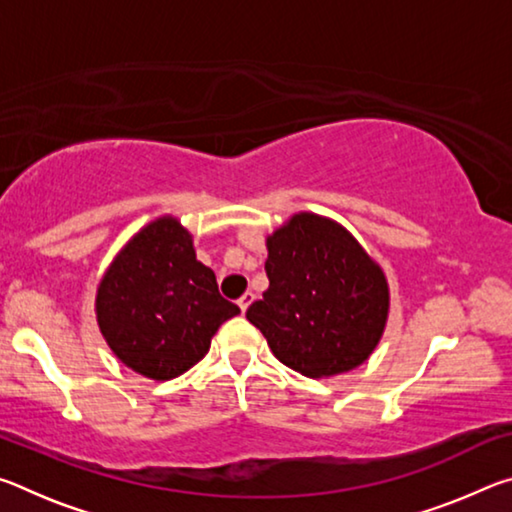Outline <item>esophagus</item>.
<instances>
[{
    "mask_svg": "<svg viewBox=\"0 0 512 512\" xmlns=\"http://www.w3.org/2000/svg\"><path fill=\"white\" fill-rule=\"evenodd\" d=\"M255 300V296H253V293H250V291H246L244 293V296H241L239 300H237V305H239V309L241 311H246L248 307H250V302H253Z\"/></svg>",
    "mask_w": 512,
    "mask_h": 512,
    "instance_id": "1",
    "label": "esophagus"
}]
</instances>
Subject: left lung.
<instances>
[{
	"instance_id": "8db88e82",
	"label": "left lung",
	"mask_w": 512,
	"mask_h": 512,
	"mask_svg": "<svg viewBox=\"0 0 512 512\" xmlns=\"http://www.w3.org/2000/svg\"><path fill=\"white\" fill-rule=\"evenodd\" d=\"M268 289L248 307L284 366L305 377L357 368L384 332L388 287L348 230L296 214L266 241Z\"/></svg>"
}]
</instances>
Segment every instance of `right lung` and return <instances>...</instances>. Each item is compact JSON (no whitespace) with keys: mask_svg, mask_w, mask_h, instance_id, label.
Segmentation results:
<instances>
[{"mask_svg":"<svg viewBox=\"0 0 512 512\" xmlns=\"http://www.w3.org/2000/svg\"><path fill=\"white\" fill-rule=\"evenodd\" d=\"M239 307L219 293L176 219H160L121 250L97 291V320L110 350L151 379L183 375Z\"/></svg>","mask_w":512,"mask_h":512,"instance_id":"1","label":"right lung"}]
</instances>
